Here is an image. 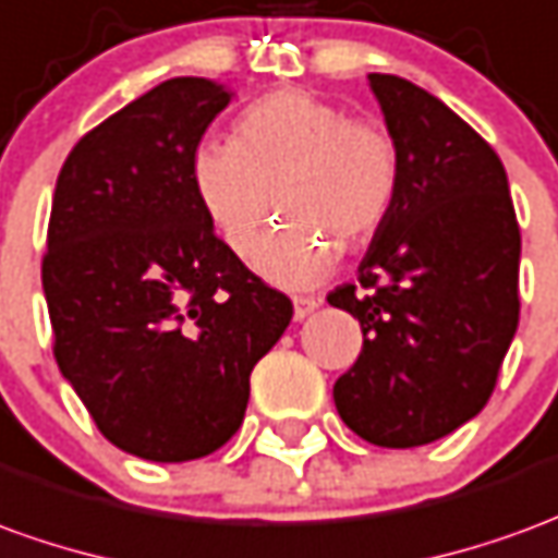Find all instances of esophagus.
Masks as SVG:
<instances>
[{
  "mask_svg": "<svg viewBox=\"0 0 558 558\" xmlns=\"http://www.w3.org/2000/svg\"><path fill=\"white\" fill-rule=\"evenodd\" d=\"M317 307H319V299H314V295H295V299H292V314H295V319L311 317Z\"/></svg>",
  "mask_w": 558,
  "mask_h": 558,
  "instance_id": "obj_1",
  "label": "esophagus"
}]
</instances>
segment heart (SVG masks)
Instances as JSON below:
<instances>
[{"label": "heart", "mask_w": 558, "mask_h": 558, "mask_svg": "<svg viewBox=\"0 0 558 558\" xmlns=\"http://www.w3.org/2000/svg\"><path fill=\"white\" fill-rule=\"evenodd\" d=\"M399 171L396 138L380 123L347 120L302 89L247 105L232 144L205 142L190 166L202 211L235 256H251L283 208L290 223L259 247L256 271L290 290L314 287L332 268L335 241L353 247L384 223Z\"/></svg>", "instance_id": "b5f03b06"}]
</instances>
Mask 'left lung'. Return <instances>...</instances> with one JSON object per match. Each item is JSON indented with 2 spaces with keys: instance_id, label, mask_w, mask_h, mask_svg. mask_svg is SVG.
Wrapping results in <instances>:
<instances>
[{
  "instance_id": "left-lung-1",
  "label": "left lung",
  "mask_w": 558,
  "mask_h": 558,
  "mask_svg": "<svg viewBox=\"0 0 558 558\" xmlns=\"http://www.w3.org/2000/svg\"><path fill=\"white\" fill-rule=\"evenodd\" d=\"M399 147V190L356 283L329 305L360 319L362 353L332 396L377 447H420L483 411L520 323V226L496 150L441 99L368 75Z\"/></svg>"
}]
</instances>
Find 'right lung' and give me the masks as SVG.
I'll list each match as a JSON object with an SVG mask.
<instances>
[{"mask_svg": "<svg viewBox=\"0 0 558 558\" xmlns=\"http://www.w3.org/2000/svg\"><path fill=\"white\" fill-rule=\"evenodd\" d=\"M235 93L171 77L62 162L41 287L62 377L108 441L186 462L239 432L292 302L253 275L193 193V154Z\"/></svg>", "mask_w": 558, "mask_h": 558, "instance_id": "add662e5", "label": "right lung"}]
</instances>
